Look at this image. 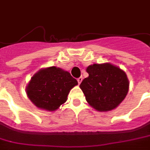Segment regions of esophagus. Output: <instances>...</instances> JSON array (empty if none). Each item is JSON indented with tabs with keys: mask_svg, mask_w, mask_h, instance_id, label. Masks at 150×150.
I'll return each instance as SVG.
<instances>
[{
	"mask_svg": "<svg viewBox=\"0 0 150 150\" xmlns=\"http://www.w3.org/2000/svg\"><path fill=\"white\" fill-rule=\"evenodd\" d=\"M77 81H78V83L80 84L81 82L83 81V77H79V78L78 79H77Z\"/></svg>",
	"mask_w": 150,
	"mask_h": 150,
	"instance_id": "esophagus-1",
	"label": "esophagus"
}]
</instances>
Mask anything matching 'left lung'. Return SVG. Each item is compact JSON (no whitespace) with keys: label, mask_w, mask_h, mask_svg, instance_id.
<instances>
[{"label":"left lung","mask_w":150,"mask_h":150,"mask_svg":"<svg viewBox=\"0 0 150 150\" xmlns=\"http://www.w3.org/2000/svg\"><path fill=\"white\" fill-rule=\"evenodd\" d=\"M86 72L89 76L79 86L90 106L98 111H110L124 100L129 91V80L124 71L106 63L90 65Z\"/></svg>","instance_id":"1"}]
</instances>
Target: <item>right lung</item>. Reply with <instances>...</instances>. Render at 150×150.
<instances>
[{
	"label": "right lung",
	"mask_w": 150,
	"mask_h": 150,
	"mask_svg": "<svg viewBox=\"0 0 150 150\" xmlns=\"http://www.w3.org/2000/svg\"><path fill=\"white\" fill-rule=\"evenodd\" d=\"M77 80L68 71L56 67L40 69L33 75L26 87L32 103L40 109L54 111L67 101Z\"/></svg>",
	"instance_id": "right-lung-1"
}]
</instances>
